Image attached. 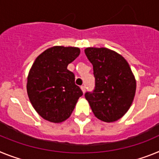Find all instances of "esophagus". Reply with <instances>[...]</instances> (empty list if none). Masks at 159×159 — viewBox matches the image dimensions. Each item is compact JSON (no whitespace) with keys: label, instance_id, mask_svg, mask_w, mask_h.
I'll list each match as a JSON object with an SVG mask.
<instances>
[{"label":"esophagus","instance_id":"esophagus-1","mask_svg":"<svg viewBox=\"0 0 159 159\" xmlns=\"http://www.w3.org/2000/svg\"><path fill=\"white\" fill-rule=\"evenodd\" d=\"M81 90H82V92H83V93H85V86H84V85H81Z\"/></svg>","mask_w":159,"mask_h":159}]
</instances>
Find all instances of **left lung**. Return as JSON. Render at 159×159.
Here are the masks:
<instances>
[{
    "mask_svg": "<svg viewBox=\"0 0 159 159\" xmlns=\"http://www.w3.org/2000/svg\"><path fill=\"white\" fill-rule=\"evenodd\" d=\"M93 65L95 87L85 99L96 118L113 122L127 112L133 102L136 81L129 64L121 55L106 48L85 49Z\"/></svg>",
    "mask_w": 159,
    "mask_h": 159,
    "instance_id": "1",
    "label": "left lung"
}]
</instances>
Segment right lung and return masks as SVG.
<instances>
[{
    "label": "right lung",
    "mask_w": 159,
    "mask_h": 159,
    "mask_svg": "<svg viewBox=\"0 0 159 159\" xmlns=\"http://www.w3.org/2000/svg\"><path fill=\"white\" fill-rule=\"evenodd\" d=\"M80 54L77 47L53 46L36 58L27 79L30 102L41 117L59 123L70 118L83 93L67 66Z\"/></svg>",
    "instance_id": "add662e5"
}]
</instances>
